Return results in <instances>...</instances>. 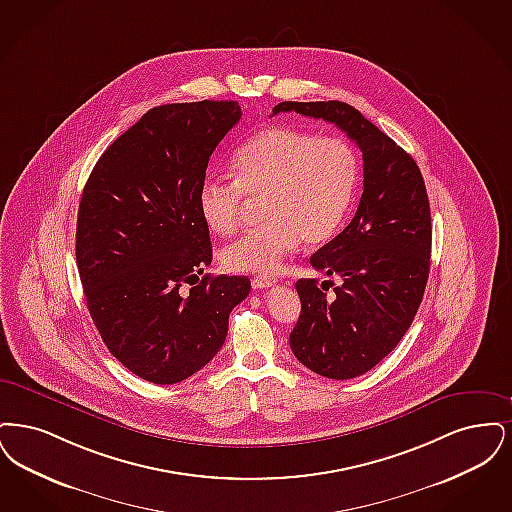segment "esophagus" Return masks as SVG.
<instances>
[{"mask_svg": "<svg viewBox=\"0 0 512 512\" xmlns=\"http://www.w3.org/2000/svg\"><path fill=\"white\" fill-rule=\"evenodd\" d=\"M277 283L275 277H264V275H258L252 279V289H267V287H273Z\"/></svg>", "mask_w": 512, "mask_h": 512, "instance_id": "esophagus-1", "label": "esophagus"}]
</instances>
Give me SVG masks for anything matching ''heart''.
I'll return each mask as SVG.
<instances>
[{"instance_id":"b5f03b06","label":"heart","mask_w":512,"mask_h":512,"mask_svg":"<svg viewBox=\"0 0 512 512\" xmlns=\"http://www.w3.org/2000/svg\"><path fill=\"white\" fill-rule=\"evenodd\" d=\"M232 181H206L200 216L227 237L243 225L246 199L260 202L266 223L223 252L233 271L273 273L298 248L327 241L346 218L359 183L356 149L342 137L269 126L231 160Z\"/></svg>"}]
</instances>
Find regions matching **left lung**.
I'll return each instance as SVG.
<instances>
[{
  "instance_id": "left-lung-1",
  "label": "left lung",
  "mask_w": 512,
  "mask_h": 512,
  "mask_svg": "<svg viewBox=\"0 0 512 512\" xmlns=\"http://www.w3.org/2000/svg\"><path fill=\"white\" fill-rule=\"evenodd\" d=\"M279 112L327 120L363 153L354 220L310 258L340 283L298 279L302 312L290 333L292 354L310 371L356 378L398 346L421 306L432 246L424 179L413 156L348 103L285 101L273 107Z\"/></svg>"
}]
</instances>
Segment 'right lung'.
<instances>
[{
  "label": "right lung",
  "instance_id": "right-lung-1",
  "mask_svg": "<svg viewBox=\"0 0 512 512\" xmlns=\"http://www.w3.org/2000/svg\"><path fill=\"white\" fill-rule=\"evenodd\" d=\"M241 120L237 101L160 105L97 160L76 223V264L89 315L109 352L153 384L195 375L220 352L245 275H204L212 262L199 193L210 155Z\"/></svg>",
  "mask_w": 512,
  "mask_h": 512
}]
</instances>
